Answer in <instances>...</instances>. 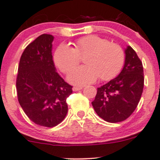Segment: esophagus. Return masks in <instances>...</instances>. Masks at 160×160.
I'll use <instances>...</instances> for the list:
<instances>
[{
  "label": "esophagus",
  "instance_id": "34e87169",
  "mask_svg": "<svg viewBox=\"0 0 160 160\" xmlns=\"http://www.w3.org/2000/svg\"><path fill=\"white\" fill-rule=\"evenodd\" d=\"M82 89H83L82 87H73V88H72V90H73V91H78V90H80Z\"/></svg>",
  "mask_w": 160,
  "mask_h": 160
}]
</instances>
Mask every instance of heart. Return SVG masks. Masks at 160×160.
Instances as JSON below:
<instances>
[{
    "label": "heart",
    "mask_w": 160,
    "mask_h": 160,
    "mask_svg": "<svg viewBox=\"0 0 160 160\" xmlns=\"http://www.w3.org/2000/svg\"><path fill=\"white\" fill-rule=\"evenodd\" d=\"M84 56L86 66L71 70L67 76L72 84L84 86L94 83L98 77L102 80H111L120 72L125 62L122 48L98 35H88L77 40L74 48L60 45L54 53V61L59 70L67 72Z\"/></svg>",
    "instance_id": "obj_1"
}]
</instances>
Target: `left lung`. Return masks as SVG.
Here are the masks:
<instances>
[{"mask_svg":"<svg viewBox=\"0 0 160 160\" xmlns=\"http://www.w3.org/2000/svg\"><path fill=\"white\" fill-rule=\"evenodd\" d=\"M125 59L118 77L98 88L92 102L98 115L111 123L122 122L135 110L144 87L141 60L129 46L125 49Z\"/></svg>","mask_w":160,"mask_h":160,"instance_id":"1","label":"left lung"}]
</instances>
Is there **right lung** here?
I'll use <instances>...</instances> for the list:
<instances>
[{
    "mask_svg": "<svg viewBox=\"0 0 160 160\" xmlns=\"http://www.w3.org/2000/svg\"><path fill=\"white\" fill-rule=\"evenodd\" d=\"M52 35L43 34L24 50L18 71L16 88L18 102L34 123L54 127L68 111L67 98L72 86L56 72L52 60Z\"/></svg>",
    "mask_w": 160,
    "mask_h": 160,
    "instance_id": "right-lung-1",
    "label": "right lung"
}]
</instances>
